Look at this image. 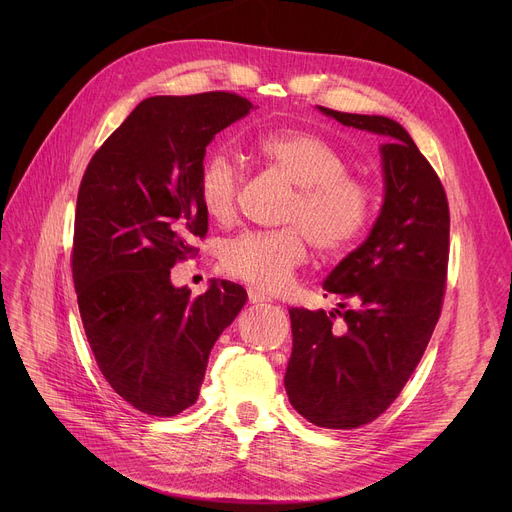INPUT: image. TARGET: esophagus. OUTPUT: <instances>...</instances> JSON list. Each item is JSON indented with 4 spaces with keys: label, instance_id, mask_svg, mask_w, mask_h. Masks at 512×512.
Listing matches in <instances>:
<instances>
[{
    "label": "esophagus",
    "instance_id": "1",
    "mask_svg": "<svg viewBox=\"0 0 512 512\" xmlns=\"http://www.w3.org/2000/svg\"><path fill=\"white\" fill-rule=\"evenodd\" d=\"M247 292H249V301H251V303H270V301H272L270 297H267L265 292H261V290L253 288V286H251Z\"/></svg>",
    "mask_w": 512,
    "mask_h": 512
}]
</instances>
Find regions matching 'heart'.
<instances>
[{
    "mask_svg": "<svg viewBox=\"0 0 512 512\" xmlns=\"http://www.w3.org/2000/svg\"><path fill=\"white\" fill-rule=\"evenodd\" d=\"M255 153L294 184L278 230H247L224 242L222 270L259 290L276 292L307 259L309 240L319 253L346 251L367 230L373 193L365 180L348 174L346 155L311 130L263 132ZM242 170L222 151L211 153L199 172V199L211 220H234Z\"/></svg>",
    "mask_w": 512,
    "mask_h": 512,
    "instance_id": "1",
    "label": "heart"
}]
</instances>
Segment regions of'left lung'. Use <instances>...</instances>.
<instances>
[{
    "instance_id": "8db88e82",
    "label": "left lung",
    "mask_w": 512,
    "mask_h": 512,
    "mask_svg": "<svg viewBox=\"0 0 512 512\" xmlns=\"http://www.w3.org/2000/svg\"><path fill=\"white\" fill-rule=\"evenodd\" d=\"M319 110L388 139L382 145L386 197L367 240L324 282L342 309L290 307L284 386L292 407L313 425L355 429L392 405L432 338L448 278L450 211L436 170L398 122ZM338 316L343 321L336 327Z\"/></svg>"
}]
</instances>
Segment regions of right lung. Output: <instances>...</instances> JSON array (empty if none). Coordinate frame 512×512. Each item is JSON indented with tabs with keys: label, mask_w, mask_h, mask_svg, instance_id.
<instances>
[{
	"label": "right lung",
	"mask_w": 512,
	"mask_h": 512,
	"mask_svg": "<svg viewBox=\"0 0 512 512\" xmlns=\"http://www.w3.org/2000/svg\"><path fill=\"white\" fill-rule=\"evenodd\" d=\"M253 103L228 91L149 97L95 151L80 180L72 280L105 382L155 417L193 407L211 348L247 290L222 280L191 297L170 270L207 234L199 172L211 139Z\"/></svg>",
	"instance_id": "right-lung-1"
}]
</instances>
